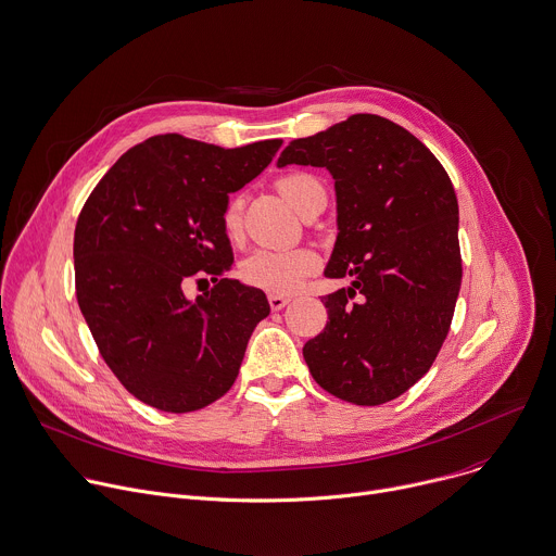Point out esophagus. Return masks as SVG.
Listing matches in <instances>:
<instances>
[{
	"label": "esophagus",
	"instance_id": "esophagus-1",
	"mask_svg": "<svg viewBox=\"0 0 556 556\" xmlns=\"http://www.w3.org/2000/svg\"><path fill=\"white\" fill-rule=\"evenodd\" d=\"M290 303V296H281V294H268V305L273 312L283 309Z\"/></svg>",
	"mask_w": 556,
	"mask_h": 556
}]
</instances>
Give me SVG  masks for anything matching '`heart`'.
Segmentation results:
<instances>
[{
  "label": "heart",
  "mask_w": 556,
  "mask_h": 556,
  "mask_svg": "<svg viewBox=\"0 0 556 556\" xmlns=\"http://www.w3.org/2000/svg\"><path fill=\"white\" fill-rule=\"evenodd\" d=\"M277 192L303 216L312 212L318 199L327 197L323 182L307 172H290L277 178ZM223 231L236 242L242 236V205L229 201L223 210ZM318 270V257L309 249H255L240 264L244 283L270 294H290Z\"/></svg>",
  "instance_id": "1"
}]
</instances>
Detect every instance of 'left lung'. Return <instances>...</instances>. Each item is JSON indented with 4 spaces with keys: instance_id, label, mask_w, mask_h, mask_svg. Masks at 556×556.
Wrapping results in <instances>:
<instances>
[{
    "instance_id": "obj_1",
    "label": "left lung",
    "mask_w": 556,
    "mask_h": 556,
    "mask_svg": "<svg viewBox=\"0 0 556 556\" xmlns=\"http://www.w3.org/2000/svg\"><path fill=\"white\" fill-rule=\"evenodd\" d=\"M290 163L333 176L325 277L353 279L323 296L329 320L303 346L309 374L349 404H387L430 371L452 325L463 279L454 185L413 132L371 113L290 141L277 165Z\"/></svg>"
}]
</instances>
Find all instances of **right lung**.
<instances>
[{
    "instance_id": "obj_1",
    "label": "right lung",
    "mask_w": 556,
    "mask_h": 556,
    "mask_svg": "<svg viewBox=\"0 0 556 556\" xmlns=\"http://www.w3.org/2000/svg\"><path fill=\"white\" fill-rule=\"evenodd\" d=\"M281 139L220 148L154 135L100 178L74 233L76 296L122 387L163 413H194L236 382L266 294L225 277L229 194L277 154ZM215 288L184 296L190 278Z\"/></svg>"
}]
</instances>
